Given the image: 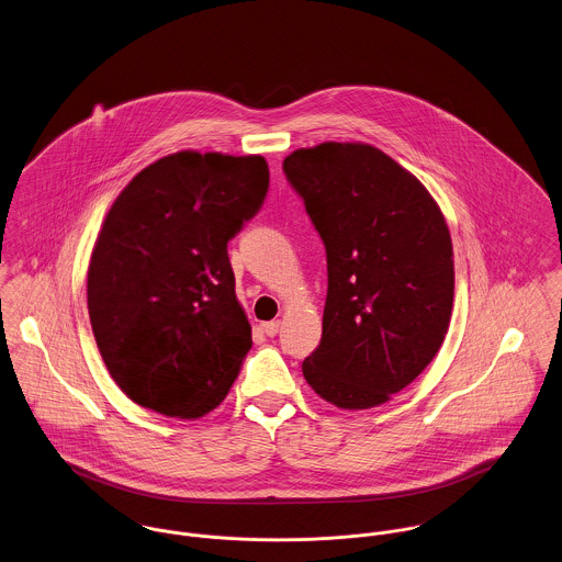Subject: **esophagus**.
<instances>
[{"instance_id": "obj_1", "label": "esophagus", "mask_w": 562, "mask_h": 562, "mask_svg": "<svg viewBox=\"0 0 562 562\" xmlns=\"http://www.w3.org/2000/svg\"><path fill=\"white\" fill-rule=\"evenodd\" d=\"M260 327H262V334H265V336L273 338V336L278 334V329H280V323H278V321H269V323H262Z\"/></svg>"}]
</instances>
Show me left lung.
<instances>
[{
	"label": "left lung",
	"instance_id": "obj_1",
	"mask_svg": "<svg viewBox=\"0 0 562 562\" xmlns=\"http://www.w3.org/2000/svg\"><path fill=\"white\" fill-rule=\"evenodd\" d=\"M327 252L323 338L303 376L323 400L372 408L434 359L453 307V248L430 192L363 143H321L284 158Z\"/></svg>",
	"mask_w": 562,
	"mask_h": 562
}]
</instances>
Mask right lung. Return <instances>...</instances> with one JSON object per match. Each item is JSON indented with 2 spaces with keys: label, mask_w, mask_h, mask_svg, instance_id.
<instances>
[{
  "label": "right lung",
  "mask_w": 562,
  "mask_h": 562,
  "mask_svg": "<svg viewBox=\"0 0 562 562\" xmlns=\"http://www.w3.org/2000/svg\"><path fill=\"white\" fill-rule=\"evenodd\" d=\"M267 190L262 156L179 151L115 199L89 260L87 310L132 402L196 419L226 397L252 348L226 246Z\"/></svg>",
  "instance_id": "obj_1"
}]
</instances>
